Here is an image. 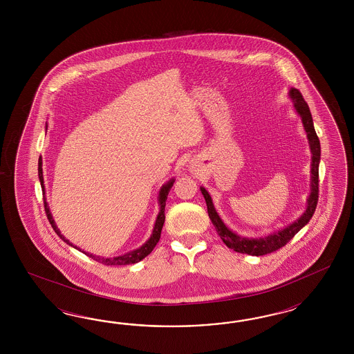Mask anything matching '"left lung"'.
I'll use <instances>...</instances> for the list:
<instances>
[{"label":"left lung","mask_w":354,"mask_h":354,"mask_svg":"<svg viewBox=\"0 0 354 354\" xmlns=\"http://www.w3.org/2000/svg\"><path fill=\"white\" fill-rule=\"evenodd\" d=\"M290 95L292 100H293V102H295V107H296L297 113L300 114L301 119H302V123H304V127H305L308 139H309V144H310L311 154H313V157H311L310 197L308 200V209L304 214L301 215L300 219L296 221L293 225H288L287 228L278 231L272 235L262 237V239L241 237V236L236 235L225 227V223L222 222V219L219 218V215L216 214V212H215L214 205H213L210 194L207 193L205 188H201V192L204 194L206 206H207V214H209L212 223L214 225L218 235L223 240V243L227 247L230 249H234L235 252H239V253H245L249 256H263V254L272 253L280 248L284 247L288 241H290V239L295 237V235L300 231L304 225H308V222L310 221L311 216L317 209L318 197H319L321 144H319V139L317 136V132L314 129L310 109L308 106V104L305 102L300 91L292 88Z\"/></svg>","instance_id":"1"}]
</instances>
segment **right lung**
I'll return each instance as SVG.
<instances>
[{"mask_svg":"<svg viewBox=\"0 0 354 354\" xmlns=\"http://www.w3.org/2000/svg\"><path fill=\"white\" fill-rule=\"evenodd\" d=\"M41 165H43V162H41V158H40V160H39V179H40V183H41V188L44 189L43 167H41ZM174 182H175V180L172 179V180H170V182L167 183V184H165V185L162 187L161 192H160V205H161V210H160V214L157 216V221H156V225H154L153 234L150 236L149 240H148L142 247L140 248V249H136V250H133V252H131V253H127V254H124V256H120V257H96V256H93V254H86V256L93 258L97 262H100V263H102V265H106V266H123V265L136 263V262L141 261L142 258H145L148 254H150V252L154 249V247L157 245V243H158L160 239H161L162 227H163V223H165V206H166V200H167V196H169V192H170V189L172 188ZM44 206H45V214L48 216V219H49L50 225L53 227L55 234L59 236L64 241H66L68 245H73V244L68 243V240L64 239L62 234L59 232V230L57 228V225L54 223L53 216L50 214V210H49V207H48V204L45 203V200H44Z\"/></svg>","mask_w":354,"mask_h":354,"instance_id":"obj_1","label":"right lung"}]
</instances>
